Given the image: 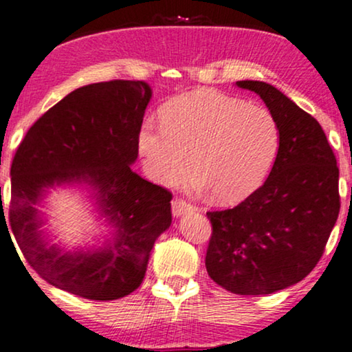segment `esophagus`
<instances>
[{
	"label": "esophagus",
	"instance_id": "obj_1",
	"mask_svg": "<svg viewBox=\"0 0 352 352\" xmlns=\"http://www.w3.org/2000/svg\"><path fill=\"white\" fill-rule=\"evenodd\" d=\"M171 208H173V215H175V217H181L182 213L187 212V210L192 208V205H190L189 202H186L184 199L176 197V199H173Z\"/></svg>",
	"mask_w": 352,
	"mask_h": 352
}]
</instances>
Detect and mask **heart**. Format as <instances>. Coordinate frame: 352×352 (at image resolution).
<instances>
[{
  "label": "heart",
  "mask_w": 352,
  "mask_h": 352,
  "mask_svg": "<svg viewBox=\"0 0 352 352\" xmlns=\"http://www.w3.org/2000/svg\"><path fill=\"white\" fill-rule=\"evenodd\" d=\"M160 120L162 127L145 122L139 132L147 175L158 184H176L192 162L199 184L220 204L254 192L280 147V127L267 108L212 90L173 98Z\"/></svg>",
  "instance_id": "1"
}]
</instances>
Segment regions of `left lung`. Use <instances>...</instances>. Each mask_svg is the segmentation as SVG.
I'll use <instances>...</instances> for the list:
<instances>
[{"label": "left lung", "instance_id": "left-lung-1", "mask_svg": "<svg viewBox=\"0 0 352 352\" xmlns=\"http://www.w3.org/2000/svg\"><path fill=\"white\" fill-rule=\"evenodd\" d=\"M280 127L270 176L234 208L207 212L205 267L234 294H272L304 280L325 250L340 213L336 157L314 116L267 82L239 80Z\"/></svg>", "mask_w": 352, "mask_h": 352}]
</instances>
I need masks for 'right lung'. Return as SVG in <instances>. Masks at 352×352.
<instances>
[{
	"mask_svg": "<svg viewBox=\"0 0 352 352\" xmlns=\"http://www.w3.org/2000/svg\"><path fill=\"white\" fill-rule=\"evenodd\" d=\"M150 97L142 80L80 87L38 118L17 147L9 223L29 265L50 285L113 300L144 281L155 241L171 225L173 199L131 170ZM63 182H85L96 190L100 212L116 228L103 246L71 253L43 236L36 205L48 186Z\"/></svg>",
	"mask_w": 352,
	"mask_h": 352,
	"instance_id": "add662e5",
	"label": "right lung"
}]
</instances>
